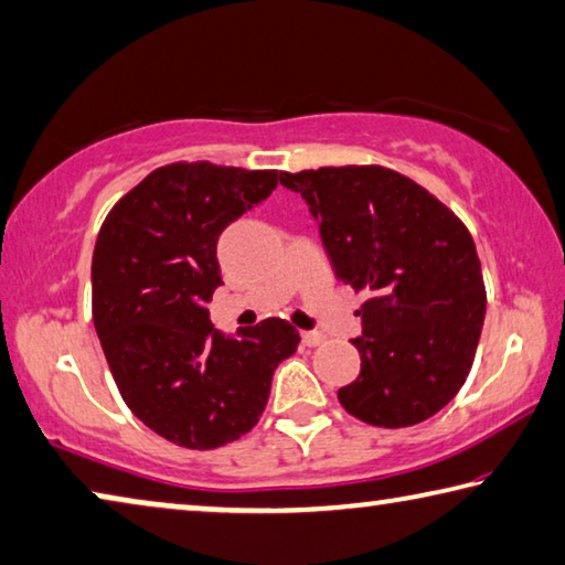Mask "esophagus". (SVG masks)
Returning <instances> with one entry per match:
<instances>
[{"label":"esophagus","mask_w":565,"mask_h":565,"mask_svg":"<svg viewBox=\"0 0 565 565\" xmlns=\"http://www.w3.org/2000/svg\"><path fill=\"white\" fill-rule=\"evenodd\" d=\"M300 338H302V343L310 345V348H312V345H320L322 340H326V335H322L320 330H302Z\"/></svg>","instance_id":"obj_1"}]
</instances>
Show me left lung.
<instances>
[{"label": "left lung", "instance_id": "obj_1", "mask_svg": "<svg viewBox=\"0 0 565 565\" xmlns=\"http://www.w3.org/2000/svg\"><path fill=\"white\" fill-rule=\"evenodd\" d=\"M318 220L338 280L367 290L343 408L377 428L428 420L456 397L486 320L476 243L420 184L385 168L280 172Z\"/></svg>", "mask_w": 565, "mask_h": 565}]
</instances>
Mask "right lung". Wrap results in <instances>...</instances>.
Wrapping results in <instances>:
<instances>
[{
	"mask_svg": "<svg viewBox=\"0 0 565 565\" xmlns=\"http://www.w3.org/2000/svg\"><path fill=\"white\" fill-rule=\"evenodd\" d=\"M275 188V170L174 162L129 190L97 235L92 318L102 350L129 411L174 446L212 450L253 430L275 367L300 343L282 318L227 335L207 310L222 285V230Z\"/></svg>",
	"mask_w": 565,
	"mask_h": 565,
	"instance_id": "obj_1",
	"label": "right lung"
}]
</instances>
